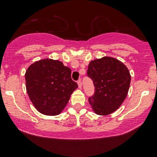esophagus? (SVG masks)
<instances>
[{"mask_svg": "<svg viewBox=\"0 0 157 157\" xmlns=\"http://www.w3.org/2000/svg\"><path fill=\"white\" fill-rule=\"evenodd\" d=\"M77 84H78V87L80 88V89H81L82 88V83H81V80H78V81H77Z\"/></svg>", "mask_w": 157, "mask_h": 157, "instance_id": "obj_1", "label": "esophagus"}]
</instances>
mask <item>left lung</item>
<instances>
[{
  "mask_svg": "<svg viewBox=\"0 0 157 157\" xmlns=\"http://www.w3.org/2000/svg\"><path fill=\"white\" fill-rule=\"evenodd\" d=\"M87 76L93 80L95 93L89 98L93 112L108 115L115 112L127 96L131 74L121 61L111 57H103L90 61Z\"/></svg>",
  "mask_w": 157,
  "mask_h": 157,
  "instance_id": "obj_1",
  "label": "left lung"
}]
</instances>
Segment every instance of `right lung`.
<instances>
[{"label": "right lung", "instance_id": "obj_1", "mask_svg": "<svg viewBox=\"0 0 157 157\" xmlns=\"http://www.w3.org/2000/svg\"><path fill=\"white\" fill-rule=\"evenodd\" d=\"M71 75V70L58 60H39L28 67L26 91L37 111L52 116L62 112L78 86Z\"/></svg>", "mask_w": 157, "mask_h": 157}]
</instances>
